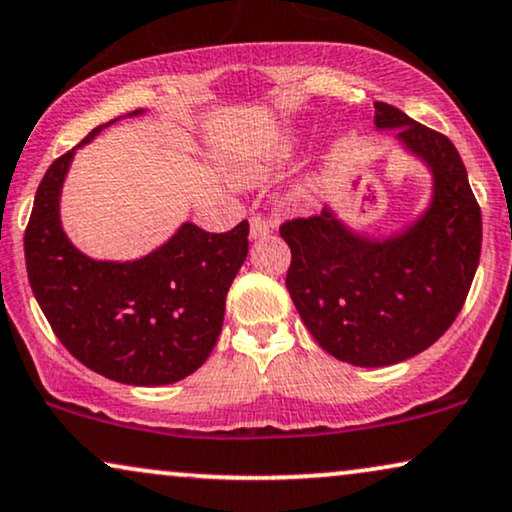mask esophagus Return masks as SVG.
<instances>
[{
    "label": "esophagus",
    "instance_id": "1",
    "mask_svg": "<svg viewBox=\"0 0 512 512\" xmlns=\"http://www.w3.org/2000/svg\"><path fill=\"white\" fill-rule=\"evenodd\" d=\"M249 235H251V240H261V237L270 235V223L265 221V218H261V216L251 218V230H249Z\"/></svg>",
    "mask_w": 512,
    "mask_h": 512
}]
</instances>
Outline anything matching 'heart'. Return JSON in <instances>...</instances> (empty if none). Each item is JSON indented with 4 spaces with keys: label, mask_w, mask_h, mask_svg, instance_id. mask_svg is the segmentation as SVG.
<instances>
[{
    "label": "heart",
    "mask_w": 512,
    "mask_h": 512,
    "mask_svg": "<svg viewBox=\"0 0 512 512\" xmlns=\"http://www.w3.org/2000/svg\"><path fill=\"white\" fill-rule=\"evenodd\" d=\"M296 155V138L294 136H280L268 145H263L256 155H249L232 164V178L237 183L256 185L268 181L282 171L289 164V159Z\"/></svg>",
    "instance_id": "obj_1"
}]
</instances>
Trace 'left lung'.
I'll return each instance as SVG.
<instances>
[{"mask_svg": "<svg viewBox=\"0 0 512 512\" xmlns=\"http://www.w3.org/2000/svg\"><path fill=\"white\" fill-rule=\"evenodd\" d=\"M374 126L397 131V145L428 169V207L390 235L350 228L331 207L280 228L298 315L329 355L355 367L430 348L461 313L482 249L480 207L454 143L388 103H374Z\"/></svg>", "mask_w": 512, "mask_h": 512, "instance_id": "left-lung-1", "label": "left lung"}]
</instances>
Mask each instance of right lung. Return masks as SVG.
<instances>
[{"instance_id":"add662e5","label":"right lung","mask_w":512,"mask_h":512,"mask_svg":"<svg viewBox=\"0 0 512 512\" xmlns=\"http://www.w3.org/2000/svg\"><path fill=\"white\" fill-rule=\"evenodd\" d=\"M117 119L96 126L44 174L25 230V265L53 334L84 367L126 386H169L214 350L225 296L249 254V223L207 232L185 221L134 261H98L79 251L61 223L65 176L75 150Z\"/></svg>"}]
</instances>
